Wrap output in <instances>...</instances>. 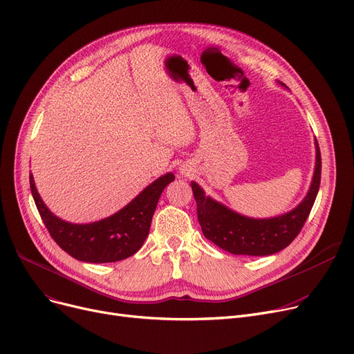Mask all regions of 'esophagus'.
<instances>
[{
  "instance_id": "1",
  "label": "esophagus",
  "mask_w": 354,
  "mask_h": 354,
  "mask_svg": "<svg viewBox=\"0 0 354 354\" xmlns=\"http://www.w3.org/2000/svg\"><path fill=\"white\" fill-rule=\"evenodd\" d=\"M180 172H182V175H187V174H188V171H187V169H185V167H182V169H180Z\"/></svg>"
}]
</instances>
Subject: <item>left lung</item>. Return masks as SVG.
Here are the masks:
<instances>
[{
    "instance_id": "8db88e82",
    "label": "left lung",
    "mask_w": 354,
    "mask_h": 354,
    "mask_svg": "<svg viewBox=\"0 0 354 354\" xmlns=\"http://www.w3.org/2000/svg\"><path fill=\"white\" fill-rule=\"evenodd\" d=\"M284 86L283 83H280ZM286 87V86H284ZM315 145V166L310 188L304 199L294 209L271 216L251 218L241 215L211 196L205 195L196 182H191L196 201L198 221L203 235L227 252L235 255L264 257L288 247L299 235L317 198L322 179V155L317 139Z\"/></svg>"
}]
</instances>
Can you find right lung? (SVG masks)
Returning a JSON list of instances; mask_svg holds the SVG:
<instances>
[{"label":"right lung","mask_w":354,"mask_h":354,"mask_svg":"<svg viewBox=\"0 0 354 354\" xmlns=\"http://www.w3.org/2000/svg\"><path fill=\"white\" fill-rule=\"evenodd\" d=\"M172 180L174 174L162 175L120 211L90 224H71L55 216L37 192L32 174L30 188L44 225L59 247L79 261L103 264L122 261L140 250L151 230L158 201Z\"/></svg>","instance_id":"1"}]
</instances>
